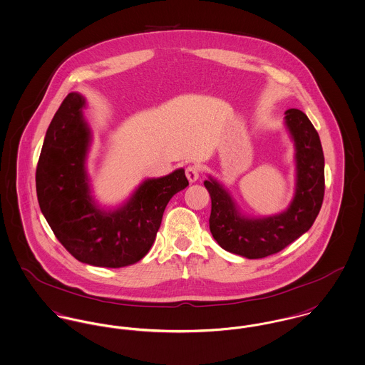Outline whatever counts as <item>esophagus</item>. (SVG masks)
<instances>
[{"label":"esophagus","instance_id":"34e87169","mask_svg":"<svg viewBox=\"0 0 365 365\" xmlns=\"http://www.w3.org/2000/svg\"><path fill=\"white\" fill-rule=\"evenodd\" d=\"M186 176H187L189 182H192V183L196 182L198 176H200V167L198 165H189L186 168Z\"/></svg>","mask_w":365,"mask_h":365}]
</instances>
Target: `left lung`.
Returning <instances> with one entry per match:
<instances>
[{"mask_svg":"<svg viewBox=\"0 0 365 365\" xmlns=\"http://www.w3.org/2000/svg\"><path fill=\"white\" fill-rule=\"evenodd\" d=\"M284 113L296 143L297 163L296 196L287 211L262 220L240 217L221 185L212 179L204 182L211 196L210 230L226 252L252 259L277 254L306 233L319 214L325 195V172L318 132L303 111L290 108Z\"/></svg>","mask_w":365,"mask_h":365,"instance_id":"1","label":"left lung"}]
</instances>
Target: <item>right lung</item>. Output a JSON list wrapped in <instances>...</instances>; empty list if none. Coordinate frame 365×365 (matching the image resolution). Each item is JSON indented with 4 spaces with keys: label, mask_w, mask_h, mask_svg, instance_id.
Here are the masks:
<instances>
[{
    "label": "right lung",
    "mask_w": 365,
    "mask_h": 365,
    "mask_svg": "<svg viewBox=\"0 0 365 365\" xmlns=\"http://www.w3.org/2000/svg\"><path fill=\"white\" fill-rule=\"evenodd\" d=\"M83 106L79 94H68L48 126L36 169L37 200L56 239L76 259L120 268L140 261L151 249L169 200L189 180L183 169L148 179L122 208L100 211L84 172L90 132Z\"/></svg>",
    "instance_id": "obj_1"
}]
</instances>
